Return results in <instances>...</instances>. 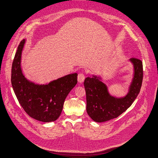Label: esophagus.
<instances>
[{
	"label": "esophagus",
	"instance_id": "1",
	"mask_svg": "<svg viewBox=\"0 0 158 158\" xmlns=\"http://www.w3.org/2000/svg\"><path fill=\"white\" fill-rule=\"evenodd\" d=\"M85 79V75L83 73H79L77 76V79L79 83H83Z\"/></svg>",
	"mask_w": 158,
	"mask_h": 158
}]
</instances>
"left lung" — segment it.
I'll list each match as a JSON object with an SVG mask.
<instances>
[{"label": "left lung", "instance_id": "1", "mask_svg": "<svg viewBox=\"0 0 158 158\" xmlns=\"http://www.w3.org/2000/svg\"><path fill=\"white\" fill-rule=\"evenodd\" d=\"M133 64L134 77L128 94L122 98L110 96L107 86L96 76L86 77L84 86L86 97V111L90 117L96 122H103L117 118L129 108L141 90L143 68L142 61L131 58Z\"/></svg>", "mask_w": 158, "mask_h": 158}]
</instances>
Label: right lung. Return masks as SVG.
Listing matches in <instances>:
<instances>
[{"instance_id": "obj_1", "label": "right lung", "mask_w": 158, "mask_h": 158, "mask_svg": "<svg viewBox=\"0 0 158 158\" xmlns=\"http://www.w3.org/2000/svg\"><path fill=\"white\" fill-rule=\"evenodd\" d=\"M25 42H20L11 67V82L15 94L25 111L37 120L49 122L59 117L65 99L77 83V73L67 75L39 85L28 81L21 69V52Z\"/></svg>"}]
</instances>
